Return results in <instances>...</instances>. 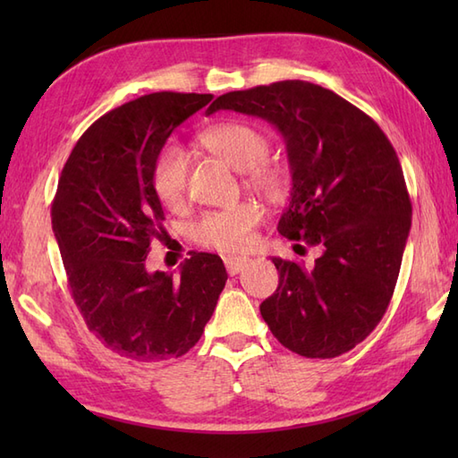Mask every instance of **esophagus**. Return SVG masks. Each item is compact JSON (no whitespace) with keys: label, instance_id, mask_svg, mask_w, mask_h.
Wrapping results in <instances>:
<instances>
[{"label":"esophagus","instance_id":"obj_1","mask_svg":"<svg viewBox=\"0 0 458 458\" xmlns=\"http://www.w3.org/2000/svg\"><path fill=\"white\" fill-rule=\"evenodd\" d=\"M248 258H242V256H228L224 258V266H226V271L230 276H238L242 269L248 266Z\"/></svg>","mask_w":458,"mask_h":458}]
</instances>
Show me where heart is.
I'll return each mask as SVG.
<instances>
[{
  "label": "heart",
  "instance_id": "obj_1",
  "mask_svg": "<svg viewBox=\"0 0 458 458\" xmlns=\"http://www.w3.org/2000/svg\"><path fill=\"white\" fill-rule=\"evenodd\" d=\"M200 143L232 169L246 173L251 189L277 197L285 189V174L277 165L266 163L269 141L264 131L246 122H222L204 130ZM191 159L181 145L169 143L153 163V191L169 208H179L187 197ZM261 220L254 202H242L232 208L204 212L192 226V236L200 246L218 251H238L251 238V230Z\"/></svg>",
  "mask_w": 458,
  "mask_h": 458
}]
</instances>
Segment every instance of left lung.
Wrapping results in <instances>:
<instances>
[{
    "instance_id": "left-lung-1",
    "label": "left lung",
    "mask_w": 458,
    "mask_h": 458,
    "mask_svg": "<svg viewBox=\"0 0 458 458\" xmlns=\"http://www.w3.org/2000/svg\"><path fill=\"white\" fill-rule=\"evenodd\" d=\"M218 110L254 115L281 133L293 187L277 230L320 250L313 267L271 258L279 285L259 305L261 317L291 352H348L382 320L410 236L411 202L395 149L369 115L305 81L222 94L208 114Z\"/></svg>"
}]
</instances>
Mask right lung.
Returning a JSON list of instances; mask_svg holds the SVG:
<instances>
[{
  "label": "right lung",
  "instance_id": "obj_1",
  "mask_svg": "<svg viewBox=\"0 0 458 458\" xmlns=\"http://www.w3.org/2000/svg\"><path fill=\"white\" fill-rule=\"evenodd\" d=\"M210 100L155 92L120 106L82 133L58 179L51 218L74 303L102 344L133 362L187 354L226 285L216 254L192 251L179 277L145 267L165 220L153 163Z\"/></svg>",
  "mask_w": 458,
  "mask_h": 458
}]
</instances>
